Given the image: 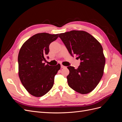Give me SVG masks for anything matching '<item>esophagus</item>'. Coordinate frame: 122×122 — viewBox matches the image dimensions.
I'll return each mask as SVG.
<instances>
[{"label": "esophagus", "mask_w": 122, "mask_h": 122, "mask_svg": "<svg viewBox=\"0 0 122 122\" xmlns=\"http://www.w3.org/2000/svg\"><path fill=\"white\" fill-rule=\"evenodd\" d=\"M61 68H66V67H65V66L62 65H61Z\"/></svg>", "instance_id": "1"}]
</instances>
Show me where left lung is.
Instances as JSON below:
<instances>
[{
  "mask_svg": "<svg viewBox=\"0 0 122 122\" xmlns=\"http://www.w3.org/2000/svg\"><path fill=\"white\" fill-rule=\"evenodd\" d=\"M58 36L70 54L76 55L81 61L76 69L72 66L67 67L70 71L67 77L69 86L80 94L90 93L97 86L104 72L105 58L101 44L82 30H71Z\"/></svg>",
  "mask_w": 122,
  "mask_h": 122,
  "instance_id": "left-lung-1",
  "label": "left lung"
}]
</instances>
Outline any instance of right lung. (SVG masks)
Here are the masks:
<instances>
[{
    "label": "right lung",
    "instance_id": "add662e5",
    "mask_svg": "<svg viewBox=\"0 0 122 122\" xmlns=\"http://www.w3.org/2000/svg\"><path fill=\"white\" fill-rule=\"evenodd\" d=\"M58 35L36 34L23 44L19 51V78L25 89L35 97H42L52 88L54 76L61 69L59 64L54 67L44 63L49 45L57 39Z\"/></svg>",
    "mask_w": 122,
    "mask_h": 122
}]
</instances>
